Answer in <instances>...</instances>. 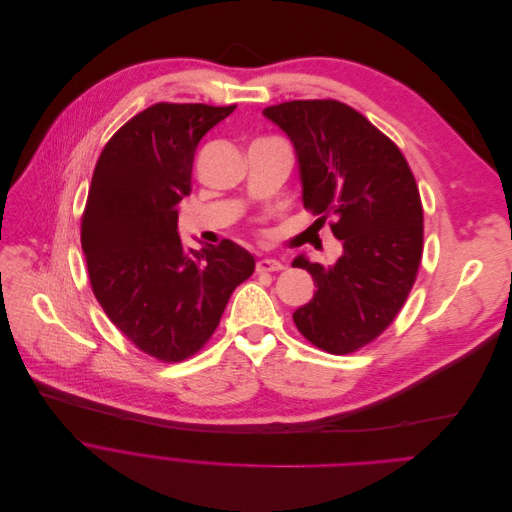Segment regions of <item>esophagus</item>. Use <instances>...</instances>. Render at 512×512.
<instances>
[{"instance_id":"esophagus-1","label":"esophagus","mask_w":512,"mask_h":512,"mask_svg":"<svg viewBox=\"0 0 512 512\" xmlns=\"http://www.w3.org/2000/svg\"><path fill=\"white\" fill-rule=\"evenodd\" d=\"M284 262L276 260V258H260L256 264L258 272H274V270H282Z\"/></svg>"}]
</instances>
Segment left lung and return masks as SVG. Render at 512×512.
Instances as JSON below:
<instances>
[{"instance_id":"1","label":"left lung","mask_w":512,"mask_h":512,"mask_svg":"<svg viewBox=\"0 0 512 512\" xmlns=\"http://www.w3.org/2000/svg\"><path fill=\"white\" fill-rule=\"evenodd\" d=\"M262 115L294 147L302 206L319 224L331 214L343 246L331 266L294 258L317 286L294 325L319 349L353 353L393 323L416 282L424 244L416 179L401 151L339 100H292Z\"/></svg>"}]
</instances>
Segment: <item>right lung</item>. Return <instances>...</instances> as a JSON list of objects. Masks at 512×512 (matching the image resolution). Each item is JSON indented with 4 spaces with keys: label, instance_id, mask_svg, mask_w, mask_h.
Here are the masks:
<instances>
[{
    "label": "right lung",
    "instance_id": "right-lung-1",
    "mask_svg": "<svg viewBox=\"0 0 512 512\" xmlns=\"http://www.w3.org/2000/svg\"><path fill=\"white\" fill-rule=\"evenodd\" d=\"M234 109H145L102 149L88 189L80 240L94 296L123 335L167 363L203 347L256 266L230 240L191 250L177 232L195 149Z\"/></svg>",
    "mask_w": 512,
    "mask_h": 512
}]
</instances>
